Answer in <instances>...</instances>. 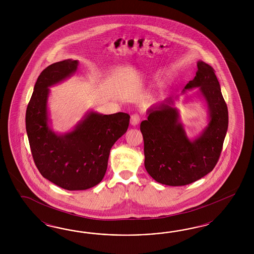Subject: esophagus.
<instances>
[{
  "instance_id": "34e87169",
  "label": "esophagus",
  "mask_w": 254,
  "mask_h": 254,
  "mask_svg": "<svg viewBox=\"0 0 254 254\" xmlns=\"http://www.w3.org/2000/svg\"><path fill=\"white\" fill-rule=\"evenodd\" d=\"M140 121V116L138 114H134L131 116L130 124L132 126H137Z\"/></svg>"
}]
</instances>
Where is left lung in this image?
Returning a JSON list of instances; mask_svg holds the SVG:
<instances>
[{"label":"left lung","instance_id":"8db88e82","mask_svg":"<svg viewBox=\"0 0 254 254\" xmlns=\"http://www.w3.org/2000/svg\"><path fill=\"white\" fill-rule=\"evenodd\" d=\"M196 75L185 85L198 87L196 97L208 108V126L197 137L188 138L175 107L169 98L148 109L147 120L140 123L144 141V166L149 175L162 185H189L209 173L219 160L228 128V110L211 66L197 62Z\"/></svg>","mask_w":254,"mask_h":254}]
</instances>
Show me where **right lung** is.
Masks as SVG:
<instances>
[{
	"label": "right lung",
	"instance_id": "1",
	"mask_svg": "<svg viewBox=\"0 0 254 254\" xmlns=\"http://www.w3.org/2000/svg\"><path fill=\"white\" fill-rule=\"evenodd\" d=\"M78 61L65 60L44 69L26 111V130L34 163L43 177L69 191L99 185L107 169L110 151L127 130L130 116L88 111L73 129L64 134L51 127L49 87L75 73Z\"/></svg>",
	"mask_w": 254,
	"mask_h": 254
}]
</instances>
